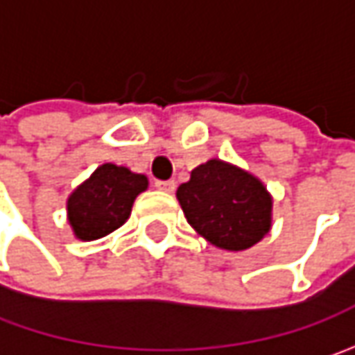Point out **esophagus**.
Masks as SVG:
<instances>
[{"instance_id": "esophagus-1", "label": "esophagus", "mask_w": 355, "mask_h": 355, "mask_svg": "<svg viewBox=\"0 0 355 355\" xmlns=\"http://www.w3.org/2000/svg\"><path fill=\"white\" fill-rule=\"evenodd\" d=\"M154 185H156L157 189L166 191V193H171V191L175 189V182H173V180H168V182H159V180H156Z\"/></svg>"}]
</instances>
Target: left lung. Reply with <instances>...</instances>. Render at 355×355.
Segmentation results:
<instances>
[{
  "label": "left lung",
  "mask_w": 355,
  "mask_h": 355,
  "mask_svg": "<svg viewBox=\"0 0 355 355\" xmlns=\"http://www.w3.org/2000/svg\"><path fill=\"white\" fill-rule=\"evenodd\" d=\"M175 196L187 223L225 251L251 249L272 225V198L263 182L217 157L191 171Z\"/></svg>",
  "instance_id": "obj_1"
}]
</instances>
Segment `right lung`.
I'll return each mask as SVG.
<instances>
[{
    "mask_svg": "<svg viewBox=\"0 0 355 355\" xmlns=\"http://www.w3.org/2000/svg\"><path fill=\"white\" fill-rule=\"evenodd\" d=\"M148 189V178L124 166L103 164L67 199V217L80 241L106 237L126 223L134 199Z\"/></svg>",
    "mask_w": 355,
    "mask_h": 355,
    "instance_id": "1",
    "label": "right lung"
}]
</instances>
